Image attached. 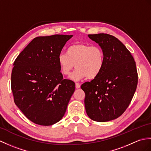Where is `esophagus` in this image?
I'll list each match as a JSON object with an SVG mask.
<instances>
[{"label":"esophagus","instance_id":"34e87169","mask_svg":"<svg viewBox=\"0 0 151 151\" xmlns=\"http://www.w3.org/2000/svg\"><path fill=\"white\" fill-rule=\"evenodd\" d=\"M75 86H76V89H78L80 87V84L79 83H75Z\"/></svg>","mask_w":151,"mask_h":151}]
</instances>
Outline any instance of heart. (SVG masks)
Segmentation results:
<instances>
[{"mask_svg":"<svg viewBox=\"0 0 151 151\" xmlns=\"http://www.w3.org/2000/svg\"><path fill=\"white\" fill-rule=\"evenodd\" d=\"M58 64L63 75L69 76L75 65L76 71L72 78L79 80L82 78L94 79L102 71L105 64L104 50L98 45L84 43L73 44L67 50V54L58 55Z\"/></svg>","mask_w":151,"mask_h":151,"instance_id":"b5f03b06","label":"heart"}]
</instances>
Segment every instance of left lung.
Segmentation results:
<instances>
[{"label":"left lung","mask_w":151,"mask_h":151,"mask_svg":"<svg viewBox=\"0 0 151 151\" xmlns=\"http://www.w3.org/2000/svg\"><path fill=\"white\" fill-rule=\"evenodd\" d=\"M88 36L104 50L105 64L96 78L81 86L86 94V113L94 121L113 120L127 109L136 91V62L130 51L115 37L106 33Z\"/></svg>","instance_id":"obj_1"}]
</instances>
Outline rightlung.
<instances>
[{
  "label": "right lung",
  "mask_w": 151,
  "mask_h": 151,
  "mask_svg": "<svg viewBox=\"0 0 151 151\" xmlns=\"http://www.w3.org/2000/svg\"><path fill=\"white\" fill-rule=\"evenodd\" d=\"M73 35L38 37L13 63L11 87L14 102L33 123L51 125L64 116L75 83L64 79L58 57Z\"/></svg>",
  "instance_id": "obj_1"
}]
</instances>
